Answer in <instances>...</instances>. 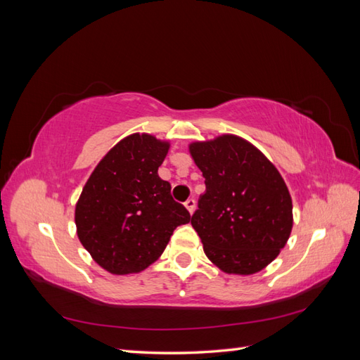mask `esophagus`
<instances>
[{"instance_id": "obj_1", "label": "esophagus", "mask_w": 360, "mask_h": 360, "mask_svg": "<svg viewBox=\"0 0 360 360\" xmlns=\"http://www.w3.org/2000/svg\"><path fill=\"white\" fill-rule=\"evenodd\" d=\"M184 205H186V208H187V210H188V213L191 214V213H193L195 212V207H196V200L195 199H187L186 200V202H184Z\"/></svg>"}]
</instances>
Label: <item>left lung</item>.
Returning <instances> with one entry per match:
<instances>
[{
	"label": "left lung",
	"mask_w": 360,
	"mask_h": 360,
	"mask_svg": "<svg viewBox=\"0 0 360 360\" xmlns=\"http://www.w3.org/2000/svg\"><path fill=\"white\" fill-rule=\"evenodd\" d=\"M188 152L205 178L191 225L207 257L227 274L261 271L293 229L285 181L261 150L236 135L195 141Z\"/></svg>",
	"instance_id": "obj_1"
}]
</instances>
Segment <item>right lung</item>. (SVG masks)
I'll return each mask as SVG.
<instances>
[{
	"mask_svg": "<svg viewBox=\"0 0 360 360\" xmlns=\"http://www.w3.org/2000/svg\"><path fill=\"white\" fill-rule=\"evenodd\" d=\"M170 142L133 133L108 150L91 172L75 207L77 235L105 271L139 273L160 259L187 208L158 176Z\"/></svg>",
	"mask_w": 360,
	"mask_h": 360,
	"instance_id": "1",
	"label": "right lung"
}]
</instances>
